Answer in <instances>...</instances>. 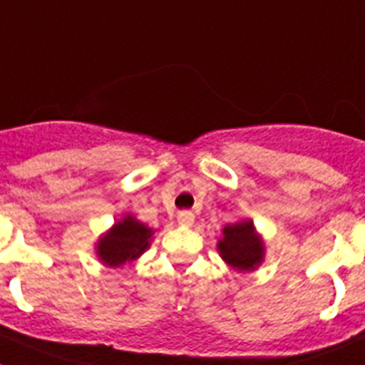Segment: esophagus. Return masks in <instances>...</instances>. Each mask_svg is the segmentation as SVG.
Returning a JSON list of instances; mask_svg holds the SVG:
<instances>
[{"mask_svg": "<svg viewBox=\"0 0 365 365\" xmlns=\"http://www.w3.org/2000/svg\"><path fill=\"white\" fill-rule=\"evenodd\" d=\"M177 221H179L180 225H185V227H192L193 221H195V215L188 210H182L177 214Z\"/></svg>", "mask_w": 365, "mask_h": 365, "instance_id": "1", "label": "esophagus"}]
</instances>
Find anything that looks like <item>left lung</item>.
<instances>
[{
	"mask_svg": "<svg viewBox=\"0 0 365 365\" xmlns=\"http://www.w3.org/2000/svg\"><path fill=\"white\" fill-rule=\"evenodd\" d=\"M219 241V254L237 270H254L263 259V245L254 234L252 221L227 225Z\"/></svg>",
	"mask_w": 365,
	"mask_h": 365,
	"instance_id": "obj_1",
	"label": "left lung"
}]
</instances>
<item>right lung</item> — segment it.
I'll return each mask as SVG.
<instances>
[{
  "mask_svg": "<svg viewBox=\"0 0 365 365\" xmlns=\"http://www.w3.org/2000/svg\"><path fill=\"white\" fill-rule=\"evenodd\" d=\"M151 234V228L144 227L131 215H125L100 240L96 254L106 265L120 267L125 261L137 259L150 247Z\"/></svg>",
  "mask_w": 365,
  "mask_h": 365,
  "instance_id": "obj_1",
  "label": "right lung"
}]
</instances>
